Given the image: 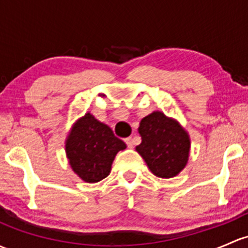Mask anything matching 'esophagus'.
Instances as JSON below:
<instances>
[{"instance_id":"1","label":"esophagus","mask_w":248,"mask_h":248,"mask_svg":"<svg viewBox=\"0 0 248 248\" xmlns=\"http://www.w3.org/2000/svg\"><path fill=\"white\" fill-rule=\"evenodd\" d=\"M124 142H126V145L128 146L129 148H132L133 145H134V142H133L132 138H126V139H124Z\"/></svg>"}]
</instances>
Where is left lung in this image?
<instances>
[{
  "label": "left lung",
  "instance_id": "left-lung-1",
  "mask_svg": "<svg viewBox=\"0 0 248 248\" xmlns=\"http://www.w3.org/2000/svg\"><path fill=\"white\" fill-rule=\"evenodd\" d=\"M139 133L142 141L137 151L155 176L171 178L183 170L189 158L190 140L176 121L155 111L141 120Z\"/></svg>",
  "mask_w": 248,
  "mask_h": 248
}]
</instances>
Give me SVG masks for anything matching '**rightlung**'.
Masks as SVG:
<instances>
[{"label": "right lung", "instance_id": "obj_1", "mask_svg": "<svg viewBox=\"0 0 248 248\" xmlns=\"http://www.w3.org/2000/svg\"><path fill=\"white\" fill-rule=\"evenodd\" d=\"M124 148L126 144L89 113L78 120L66 140L70 165L88 183L106 178L116 153Z\"/></svg>", "mask_w": 248, "mask_h": 248}]
</instances>
